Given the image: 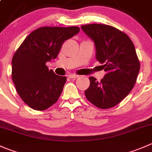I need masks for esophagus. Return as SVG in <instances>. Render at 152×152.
Listing matches in <instances>:
<instances>
[{
    "mask_svg": "<svg viewBox=\"0 0 152 152\" xmlns=\"http://www.w3.org/2000/svg\"><path fill=\"white\" fill-rule=\"evenodd\" d=\"M79 76H78V75H76V74H70L68 76V77L70 78V79H76V78L79 77Z\"/></svg>",
    "mask_w": 152,
    "mask_h": 152,
    "instance_id": "34e87169",
    "label": "esophagus"
}]
</instances>
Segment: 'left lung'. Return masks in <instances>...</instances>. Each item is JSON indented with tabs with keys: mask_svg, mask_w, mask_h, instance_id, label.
Masks as SVG:
<instances>
[{
	"mask_svg": "<svg viewBox=\"0 0 152 152\" xmlns=\"http://www.w3.org/2000/svg\"><path fill=\"white\" fill-rule=\"evenodd\" d=\"M81 28L95 43L96 60L106 72L100 82L89 77L85 96L97 107L110 108L127 96L137 79L140 64L134 45L125 32L110 25L92 23Z\"/></svg>",
	"mask_w": 152,
	"mask_h": 152,
	"instance_id": "obj_1",
	"label": "left lung"
}]
</instances>
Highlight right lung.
<instances>
[{"mask_svg":"<svg viewBox=\"0 0 152 152\" xmlns=\"http://www.w3.org/2000/svg\"><path fill=\"white\" fill-rule=\"evenodd\" d=\"M78 26H43L32 31L15 53L12 79L21 99L44 110L59 98L67 77L49 70L46 62L57 57L63 43L79 32Z\"/></svg>","mask_w":152,"mask_h":152,"instance_id":"1","label":"right lung"}]
</instances>
